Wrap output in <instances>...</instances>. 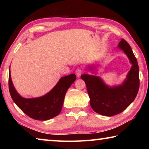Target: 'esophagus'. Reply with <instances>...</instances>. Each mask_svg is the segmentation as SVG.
<instances>
[{
    "label": "esophagus",
    "instance_id": "esophagus-1",
    "mask_svg": "<svg viewBox=\"0 0 149 149\" xmlns=\"http://www.w3.org/2000/svg\"><path fill=\"white\" fill-rule=\"evenodd\" d=\"M83 72V70L81 68H77L76 70H75V74H76L77 77H80L81 75Z\"/></svg>",
    "mask_w": 149,
    "mask_h": 149
}]
</instances>
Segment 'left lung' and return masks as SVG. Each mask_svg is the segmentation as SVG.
<instances>
[{
  "label": "left lung",
  "instance_id": "obj_1",
  "mask_svg": "<svg viewBox=\"0 0 149 149\" xmlns=\"http://www.w3.org/2000/svg\"><path fill=\"white\" fill-rule=\"evenodd\" d=\"M118 48L123 50L132 64L122 84L110 87L97 75H81L86 84L91 107L95 112L106 116L118 114L126 109L135 100L139 88V65L132 48L123 39ZM95 65H89V70L95 74Z\"/></svg>",
  "mask_w": 149,
  "mask_h": 149
}]
</instances>
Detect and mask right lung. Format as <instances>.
<instances>
[{
	"mask_svg": "<svg viewBox=\"0 0 149 149\" xmlns=\"http://www.w3.org/2000/svg\"><path fill=\"white\" fill-rule=\"evenodd\" d=\"M76 79L74 74L62 77L56 85L42 97L26 99L22 97L12 83L9 69V91L13 101L25 114L37 120H48L58 115L61 112L68 89Z\"/></svg>",
	"mask_w": 149,
	"mask_h": 149,
	"instance_id": "1",
	"label": "right lung"
}]
</instances>
